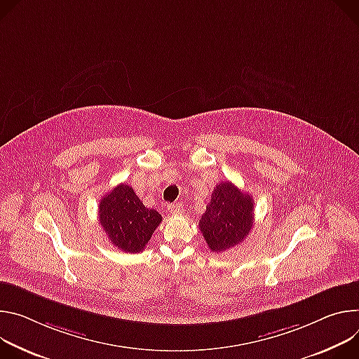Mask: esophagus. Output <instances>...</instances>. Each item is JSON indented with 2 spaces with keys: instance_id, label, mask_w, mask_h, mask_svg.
Instances as JSON below:
<instances>
[{
  "instance_id": "esophagus-1",
  "label": "esophagus",
  "mask_w": 359,
  "mask_h": 359,
  "mask_svg": "<svg viewBox=\"0 0 359 359\" xmlns=\"http://www.w3.org/2000/svg\"><path fill=\"white\" fill-rule=\"evenodd\" d=\"M167 210H168L170 214L177 215V214H181V212L184 211V205H182L181 203H175V204H170V205L167 207Z\"/></svg>"
}]
</instances>
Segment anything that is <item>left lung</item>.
Segmentation results:
<instances>
[{"instance_id":"obj_1","label":"left lung","mask_w":359,"mask_h":359,"mask_svg":"<svg viewBox=\"0 0 359 359\" xmlns=\"http://www.w3.org/2000/svg\"><path fill=\"white\" fill-rule=\"evenodd\" d=\"M254 225V201L232 182L218 184L211 203L200 219V229L212 252H224L240 245Z\"/></svg>"}]
</instances>
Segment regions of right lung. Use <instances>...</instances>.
Returning a JSON list of instances; mask_svg holds the SVG:
<instances>
[{"label":"right lung","mask_w":359,"mask_h":359,"mask_svg":"<svg viewBox=\"0 0 359 359\" xmlns=\"http://www.w3.org/2000/svg\"><path fill=\"white\" fill-rule=\"evenodd\" d=\"M98 218L111 244L128 254L144 251L163 221L161 214L147 208L127 184L116 185L101 198Z\"/></svg>","instance_id":"1"}]
</instances>
